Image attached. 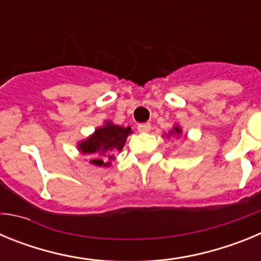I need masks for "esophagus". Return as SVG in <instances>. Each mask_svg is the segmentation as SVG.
<instances>
[{
	"instance_id": "34e87169",
	"label": "esophagus",
	"mask_w": 261,
	"mask_h": 261,
	"mask_svg": "<svg viewBox=\"0 0 261 261\" xmlns=\"http://www.w3.org/2000/svg\"><path fill=\"white\" fill-rule=\"evenodd\" d=\"M137 129L140 133H147L151 129V125L150 123H144V124H140V125L137 126Z\"/></svg>"
}]
</instances>
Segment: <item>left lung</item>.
I'll list each match as a JSON object with an SVG mask.
<instances>
[{"label":"left lung","instance_id":"1","mask_svg":"<svg viewBox=\"0 0 261 261\" xmlns=\"http://www.w3.org/2000/svg\"><path fill=\"white\" fill-rule=\"evenodd\" d=\"M181 133H183V130H181V128L177 124H175L174 126H172L171 130H168V135H166V138H170L171 136H176V138L179 137V136H181Z\"/></svg>","mask_w":261,"mask_h":261}]
</instances>
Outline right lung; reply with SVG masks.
I'll use <instances>...</instances> for the list:
<instances>
[{
    "label": "right lung",
    "instance_id": "1",
    "mask_svg": "<svg viewBox=\"0 0 261 261\" xmlns=\"http://www.w3.org/2000/svg\"><path fill=\"white\" fill-rule=\"evenodd\" d=\"M133 133L130 126H120L112 121H105L85 140L77 144L81 154L90 156L89 163L96 167H110L115 154L123 150L128 136Z\"/></svg>",
    "mask_w": 261,
    "mask_h": 261
}]
</instances>
